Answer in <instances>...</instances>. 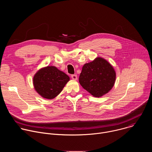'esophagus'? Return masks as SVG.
Listing matches in <instances>:
<instances>
[{
    "label": "esophagus",
    "instance_id": "1",
    "mask_svg": "<svg viewBox=\"0 0 152 152\" xmlns=\"http://www.w3.org/2000/svg\"><path fill=\"white\" fill-rule=\"evenodd\" d=\"M72 79L73 80H77V75H72Z\"/></svg>",
    "mask_w": 152,
    "mask_h": 152
}]
</instances>
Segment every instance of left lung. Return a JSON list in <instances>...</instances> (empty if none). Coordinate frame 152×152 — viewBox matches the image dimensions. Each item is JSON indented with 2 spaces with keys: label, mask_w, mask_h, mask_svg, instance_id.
I'll return each instance as SVG.
<instances>
[{
  "label": "left lung",
  "mask_w": 152,
  "mask_h": 152,
  "mask_svg": "<svg viewBox=\"0 0 152 152\" xmlns=\"http://www.w3.org/2000/svg\"><path fill=\"white\" fill-rule=\"evenodd\" d=\"M115 79L116 73L112 65L105 59L97 57L83 65L79 81L92 96L100 97L113 88Z\"/></svg>",
  "instance_id": "1"
}]
</instances>
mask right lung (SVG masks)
Listing matches in <instances>:
<instances>
[{
  "label": "right lung",
  "instance_id": "add662e5",
  "mask_svg": "<svg viewBox=\"0 0 152 152\" xmlns=\"http://www.w3.org/2000/svg\"><path fill=\"white\" fill-rule=\"evenodd\" d=\"M70 80L69 76L55 66H47L38 70L33 77L36 92L42 97L51 100L56 97Z\"/></svg>",
  "mask_w": 152,
  "mask_h": 152
}]
</instances>
